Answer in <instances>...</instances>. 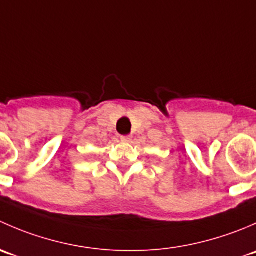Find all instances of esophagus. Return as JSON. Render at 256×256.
<instances>
[{
    "mask_svg": "<svg viewBox=\"0 0 256 256\" xmlns=\"http://www.w3.org/2000/svg\"><path fill=\"white\" fill-rule=\"evenodd\" d=\"M121 141L125 144H128L132 141V138H131V136H122V138H121Z\"/></svg>",
    "mask_w": 256,
    "mask_h": 256,
    "instance_id": "34e87169",
    "label": "esophagus"
}]
</instances>
